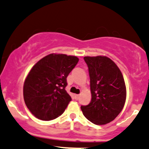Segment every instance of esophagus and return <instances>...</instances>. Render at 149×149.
Instances as JSON below:
<instances>
[{"mask_svg":"<svg viewBox=\"0 0 149 149\" xmlns=\"http://www.w3.org/2000/svg\"><path fill=\"white\" fill-rule=\"evenodd\" d=\"M74 97H75V99L78 100L79 98V94H76L74 95Z\"/></svg>","mask_w":149,"mask_h":149,"instance_id":"1","label":"esophagus"}]
</instances>
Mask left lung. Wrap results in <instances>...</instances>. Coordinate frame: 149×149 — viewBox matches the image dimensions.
<instances>
[{"mask_svg":"<svg viewBox=\"0 0 149 149\" xmlns=\"http://www.w3.org/2000/svg\"><path fill=\"white\" fill-rule=\"evenodd\" d=\"M84 58L88 68L91 101L87 106H81V111L94 124H106L115 119L124 106L126 88L123 75L106 56Z\"/></svg>","mask_w":149,"mask_h":149,"instance_id":"left-lung-1","label":"left lung"}]
</instances>
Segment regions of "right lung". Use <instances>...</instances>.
<instances>
[{
    "label": "right lung",
    "mask_w": 149,
    "mask_h": 149,
    "mask_svg": "<svg viewBox=\"0 0 149 149\" xmlns=\"http://www.w3.org/2000/svg\"><path fill=\"white\" fill-rule=\"evenodd\" d=\"M79 60L76 56L51 54L33 66L25 80L23 98L34 116L51 120L64 112L71 101L65 89L67 76Z\"/></svg>",
    "instance_id": "obj_1"
}]
</instances>
